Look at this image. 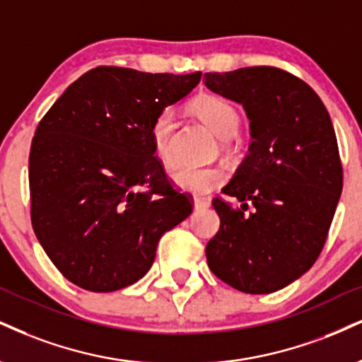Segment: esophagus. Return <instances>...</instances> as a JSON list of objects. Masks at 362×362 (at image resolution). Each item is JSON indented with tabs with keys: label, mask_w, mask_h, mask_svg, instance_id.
<instances>
[{
	"label": "esophagus",
	"mask_w": 362,
	"mask_h": 362,
	"mask_svg": "<svg viewBox=\"0 0 362 362\" xmlns=\"http://www.w3.org/2000/svg\"><path fill=\"white\" fill-rule=\"evenodd\" d=\"M194 207L197 209H204V207H209V200L206 199H200V197H194Z\"/></svg>",
	"instance_id": "34e87169"
}]
</instances>
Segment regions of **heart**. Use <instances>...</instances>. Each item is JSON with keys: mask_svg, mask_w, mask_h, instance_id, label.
I'll use <instances>...</instances> for the list:
<instances>
[{"mask_svg": "<svg viewBox=\"0 0 362 362\" xmlns=\"http://www.w3.org/2000/svg\"><path fill=\"white\" fill-rule=\"evenodd\" d=\"M190 110L216 136L224 139V148L229 150V138L238 133L241 116L228 99L219 95H202L190 104ZM173 111H160L151 123L150 136L153 153L160 162L168 165L173 162L172 151ZM226 173L219 167H178L172 172V184L182 192L190 195H207L223 185Z\"/></svg>", "mask_w": 362, "mask_h": 362, "instance_id": "heart-1", "label": "heart"}]
</instances>
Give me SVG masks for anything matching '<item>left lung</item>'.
Returning a JSON list of instances; mask_svg holds the SVG:
<instances>
[{"label": "left lung", "instance_id": "1", "mask_svg": "<svg viewBox=\"0 0 362 362\" xmlns=\"http://www.w3.org/2000/svg\"><path fill=\"white\" fill-rule=\"evenodd\" d=\"M212 93L243 104L250 153L216 197L219 230L206 246L211 272L251 295L285 288L312 268L342 192L337 138L307 82L278 67L207 72Z\"/></svg>", "mask_w": 362, "mask_h": 362}]
</instances>
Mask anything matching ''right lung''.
Returning <instances> with one entry per match:
<instances>
[{"instance_id":"obj_1","label":"right lung","mask_w":362,"mask_h":362,"mask_svg":"<svg viewBox=\"0 0 362 362\" xmlns=\"http://www.w3.org/2000/svg\"><path fill=\"white\" fill-rule=\"evenodd\" d=\"M200 77L101 65L40 119L28 158L30 217L74 285L99 293L133 285L153 264L160 238L192 212L155 156L150 129Z\"/></svg>"}]
</instances>
